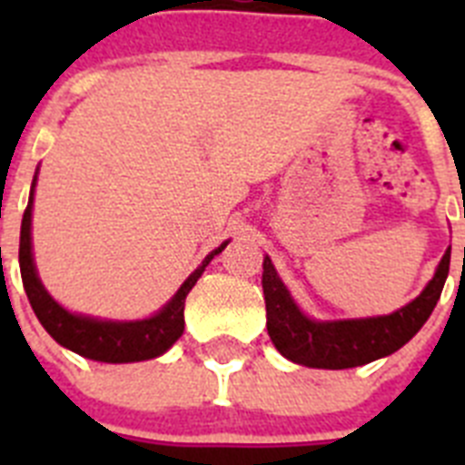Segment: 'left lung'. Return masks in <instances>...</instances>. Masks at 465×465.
Here are the masks:
<instances>
[{"label":"left lung","instance_id":"obj_1","mask_svg":"<svg viewBox=\"0 0 465 465\" xmlns=\"http://www.w3.org/2000/svg\"><path fill=\"white\" fill-rule=\"evenodd\" d=\"M451 246L435 268L424 291L401 310L365 319H312L300 310L286 283L274 270L270 256L262 258V295L268 310V335L277 351L289 361L307 368L344 371L372 363L393 354L429 322L430 312L440 300Z\"/></svg>","mask_w":465,"mask_h":465}]
</instances>
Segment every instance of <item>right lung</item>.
<instances>
[{"label": "right lung", "instance_id": "add662e5", "mask_svg": "<svg viewBox=\"0 0 465 465\" xmlns=\"http://www.w3.org/2000/svg\"><path fill=\"white\" fill-rule=\"evenodd\" d=\"M35 186L36 174L32 179L30 203L23 213L20 223V277H23L25 293L30 298V305L35 310L36 319L46 332L63 344L64 349H72L74 354L84 356L100 363H137V361H149L155 356H163L183 332V305L186 295L203 277L204 268L213 256L223 252L228 242L216 246L204 261L197 265L195 272L179 286L167 305L160 307L149 319H134V322H114V319H97V316L76 314V312L64 310L55 298L41 283L36 272L35 256H32V207H35Z\"/></svg>", "mask_w": 465, "mask_h": 465}]
</instances>
